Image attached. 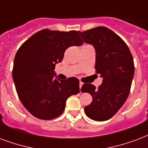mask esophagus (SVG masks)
<instances>
[{
  "label": "esophagus",
  "mask_w": 148,
  "mask_h": 148,
  "mask_svg": "<svg viewBox=\"0 0 148 148\" xmlns=\"http://www.w3.org/2000/svg\"><path fill=\"white\" fill-rule=\"evenodd\" d=\"M82 85H83V82H81V81H80V82H79V87H80V88H82Z\"/></svg>",
  "instance_id": "obj_1"
}]
</instances>
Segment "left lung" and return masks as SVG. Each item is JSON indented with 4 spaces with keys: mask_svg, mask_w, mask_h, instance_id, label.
Here are the masks:
<instances>
[{
    "mask_svg": "<svg viewBox=\"0 0 148 148\" xmlns=\"http://www.w3.org/2000/svg\"><path fill=\"white\" fill-rule=\"evenodd\" d=\"M80 34L95 48L96 72L103 77L98 88L88 83L81 88L92 96L85 112L92 120L106 121L119 111L130 94L134 75L133 58L124 40L108 27H96Z\"/></svg>",
    "mask_w": 148,
    "mask_h": 148,
    "instance_id": "1",
    "label": "left lung"
}]
</instances>
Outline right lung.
I'll use <instances>...</instances> for the list:
<instances>
[{
  "instance_id": "obj_1",
  "label": "right lung",
  "mask_w": 148,
  "mask_h": 148,
  "mask_svg": "<svg viewBox=\"0 0 148 148\" xmlns=\"http://www.w3.org/2000/svg\"><path fill=\"white\" fill-rule=\"evenodd\" d=\"M79 31L44 29L27 39L16 52L12 77L22 103L29 113L42 120L63 113L66 99L79 92V80L55 79L56 64L66 49L82 45Z\"/></svg>"
}]
</instances>
